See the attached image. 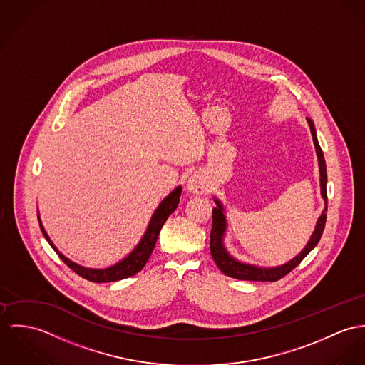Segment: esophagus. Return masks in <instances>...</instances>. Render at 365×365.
<instances>
[{"mask_svg": "<svg viewBox=\"0 0 365 365\" xmlns=\"http://www.w3.org/2000/svg\"><path fill=\"white\" fill-rule=\"evenodd\" d=\"M186 187L190 193L193 195H202L205 192V187H207V183H205V179L202 176V173H193L189 179H187V183H186Z\"/></svg>", "mask_w": 365, "mask_h": 365, "instance_id": "1", "label": "esophagus"}]
</instances>
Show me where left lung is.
<instances>
[{"label":"left lung","mask_w":365,"mask_h":365,"mask_svg":"<svg viewBox=\"0 0 365 365\" xmlns=\"http://www.w3.org/2000/svg\"><path fill=\"white\" fill-rule=\"evenodd\" d=\"M307 122L309 124L314 145H315V150H317L318 165H319V178H321V196H322L324 202V211H322L321 217L317 221L315 230H314L309 241L294 259L288 260L287 263H284L282 266L262 267V266L241 262L228 252V249L224 243V238H225V234H227L225 207H224L221 200L214 197V202L217 205L212 208V228H211V235H210V252H211V256H212L215 264L218 266V269L225 276L232 277V279H238V280H246V282H277L285 274H288L294 267H297L305 259V256L319 242V240L324 234L326 211H327V195H326L327 175H326L324 153H322L321 145L318 143L315 125L309 118H307Z\"/></svg>","instance_id":"obj_1"}]
</instances>
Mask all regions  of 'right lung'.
Instances as JSON below:
<instances>
[{
	"instance_id": "1",
	"label": "right lung",
	"mask_w": 365,
	"mask_h": 365,
	"mask_svg": "<svg viewBox=\"0 0 365 365\" xmlns=\"http://www.w3.org/2000/svg\"><path fill=\"white\" fill-rule=\"evenodd\" d=\"M180 193H182V186H178L176 189H173L163 202H160V205L157 207V210L154 211L147 230L144 232V235L141 237L140 242L134 246V249L125 256L122 260H119L118 263L105 267V269H92V267H85L81 266L73 260H70L67 256H64L56 246L53 241L48 238L43 224H41V215L38 211V218H39V225H41L43 237L46 238V241L50 243V246L56 250V253L58 255V257L71 269L74 270L78 276H81L83 279L93 282V283H112V282H119L123 279L131 277L135 273H138L145 263L148 262L154 246L158 240V235L161 232L165 221L168 220V217L176 210L179 200H180Z\"/></svg>"
}]
</instances>
